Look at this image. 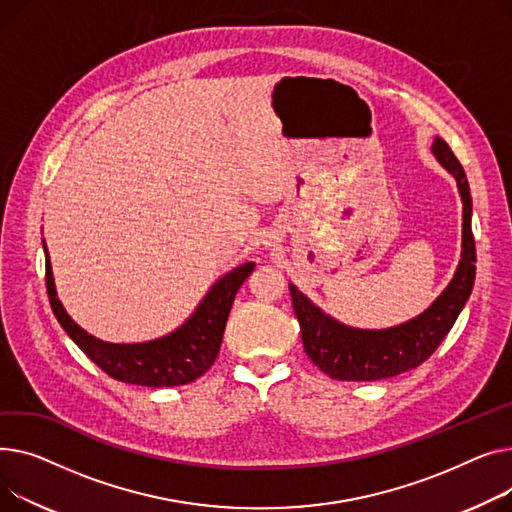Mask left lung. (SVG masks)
<instances>
[{
	"label": "left lung",
	"mask_w": 512,
	"mask_h": 512,
	"mask_svg": "<svg viewBox=\"0 0 512 512\" xmlns=\"http://www.w3.org/2000/svg\"><path fill=\"white\" fill-rule=\"evenodd\" d=\"M436 159L455 175L463 198V256L457 273L436 302L417 318L386 330H357L322 314L306 295L289 285L308 357L337 380H382L424 364L453 328L475 281V239L467 175L450 146L434 140Z\"/></svg>",
	"instance_id": "1"
}]
</instances>
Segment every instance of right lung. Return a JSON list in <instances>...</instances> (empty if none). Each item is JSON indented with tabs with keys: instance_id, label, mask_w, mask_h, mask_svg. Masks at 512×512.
<instances>
[{
	"instance_id": "obj_1",
	"label": "right lung",
	"mask_w": 512,
	"mask_h": 512,
	"mask_svg": "<svg viewBox=\"0 0 512 512\" xmlns=\"http://www.w3.org/2000/svg\"><path fill=\"white\" fill-rule=\"evenodd\" d=\"M252 270L254 262H246L219 279L186 324L171 335L148 343L115 345L88 335L66 314L62 302L55 297L51 262L45 248V285L57 322L107 376L150 388L194 382L215 364L235 293Z\"/></svg>"
}]
</instances>
